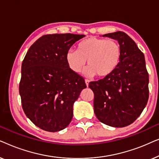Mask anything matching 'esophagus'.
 <instances>
[{
  "label": "esophagus",
  "instance_id": "esophagus-1",
  "mask_svg": "<svg viewBox=\"0 0 159 159\" xmlns=\"http://www.w3.org/2000/svg\"><path fill=\"white\" fill-rule=\"evenodd\" d=\"M84 82H85L87 87H88V84H89V82H90V80H84Z\"/></svg>",
  "mask_w": 159,
  "mask_h": 159
}]
</instances>
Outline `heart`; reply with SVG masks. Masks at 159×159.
Segmentation results:
<instances>
[{
    "label": "heart",
    "instance_id": "1",
    "mask_svg": "<svg viewBox=\"0 0 159 159\" xmlns=\"http://www.w3.org/2000/svg\"><path fill=\"white\" fill-rule=\"evenodd\" d=\"M121 48L119 43L114 40H106L90 37L77 45V51L69 50L66 61L74 72L79 73L86 64L89 68L88 76L96 75L105 77L113 73L120 62Z\"/></svg>",
    "mask_w": 159,
    "mask_h": 159
}]
</instances>
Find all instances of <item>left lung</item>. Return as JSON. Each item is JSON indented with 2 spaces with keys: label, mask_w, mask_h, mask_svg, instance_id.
<instances>
[{
  "label": "left lung",
  "mask_w": 159,
  "mask_h": 159,
  "mask_svg": "<svg viewBox=\"0 0 159 159\" xmlns=\"http://www.w3.org/2000/svg\"><path fill=\"white\" fill-rule=\"evenodd\" d=\"M103 37L118 40L121 57L110 75L89 83L94 93V112L106 125L124 127L133 123L147 105L149 77L145 56L134 41L124 32Z\"/></svg>",
  "instance_id": "8db88e82"
}]
</instances>
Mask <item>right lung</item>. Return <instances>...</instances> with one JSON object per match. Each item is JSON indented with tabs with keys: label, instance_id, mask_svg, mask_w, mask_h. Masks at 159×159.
<instances>
[{
	"label": "right lung",
	"instance_id": "1",
	"mask_svg": "<svg viewBox=\"0 0 159 159\" xmlns=\"http://www.w3.org/2000/svg\"><path fill=\"white\" fill-rule=\"evenodd\" d=\"M84 34H45L28 50L19 83L21 106L26 116L40 129L55 132L66 128L73 117V105L84 78L74 72L66 53Z\"/></svg>",
	"mask_w": 159,
	"mask_h": 159
}]
</instances>
